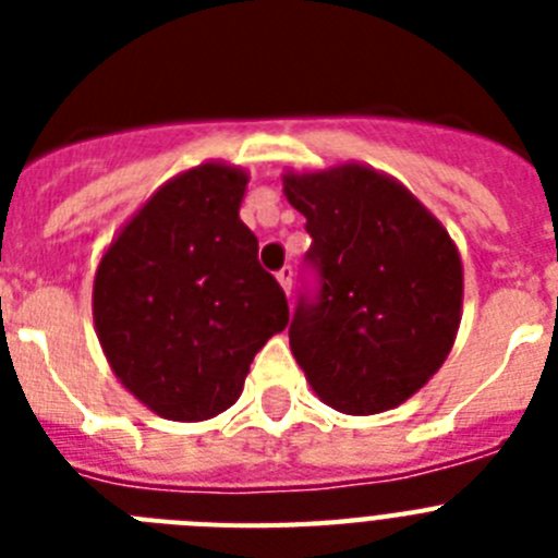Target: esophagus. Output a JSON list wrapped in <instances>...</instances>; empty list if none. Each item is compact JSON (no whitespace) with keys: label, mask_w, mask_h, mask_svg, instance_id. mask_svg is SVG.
I'll return each instance as SVG.
<instances>
[{"label":"esophagus","mask_w":558,"mask_h":558,"mask_svg":"<svg viewBox=\"0 0 558 558\" xmlns=\"http://www.w3.org/2000/svg\"><path fill=\"white\" fill-rule=\"evenodd\" d=\"M276 282L282 284L284 293L290 295V288H293V268H290V265H284V268L279 270V274H276Z\"/></svg>","instance_id":"obj_1"}]
</instances>
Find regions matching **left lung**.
<instances>
[{
    "mask_svg": "<svg viewBox=\"0 0 558 558\" xmlns=\"http://www.w3.org/2000/svg\"><path fill=\"white\" fill-rule=\"evenodd\" d=\"M313 236L290 349L335 411L402 405L441 368L461 324L463 270L447 229L399 181L363 165L288 172Z\"/></svg>",
    "mask_w": 558,
    "mask_h": 558,
    "instance_id": "1",
    "label": "left lung"
}]
</instances>
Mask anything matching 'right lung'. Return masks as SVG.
I'll return each instance as SVG.
<instances>
[{
    "mask_svg": "<svg viewBox=\"0 0 558 558\" xmlns=\"http://www.w3.org/2000/svg\"><path fill=\"white\" fill-rule=\"evenodd\" d=\"M245 184L220 161L181 172L122 226L95 274V329L113 374L172 422L234 405L254 354L290 322L240 220Z\"/></svg>",
    "mask_w": 558,
    "mask_h": 558,
    "instance_id": "obj_1",
    "label": "right lung"
}]
</instances>
